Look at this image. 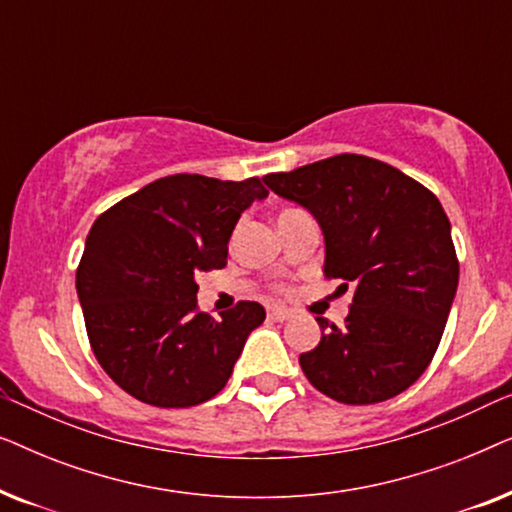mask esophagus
Returning a JSON list of instances; mask_svg holds the SVG:
<instances>
[{
  "instance_id": "1",
  "label": "esophagus",
  "mask_w": 512,
  "mask_h": 512,
  "mask_svg": "<svg viewBox=\"0 0 512 512\" xmlns=\"http://www.w3.org/2000/svg\"><path fill=\"white\" fill-rule=\"evenodd\" d=\"M268 317L272 321H286L291 319V310H286V307H268Z\"/></svg>"
}]
</instances>
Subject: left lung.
Wrapping results in <instances>:
<instances>
[{
  "label": "left lung",
  "instance_id": "obj_1",
  "mask_svg": "<svg viewBox=\"0 0 512 512\" xmlns=\"http://www.w3.org/2000/svg\"><path fill=\"white\" fill-rule=\"evenodd\" d=\"M263 179L319 221L324 277L345 291L356 286L345 326L319 319V345L298 359L305 377L347 405L398 396L431 363L457 293L459 258L443 205L408 174L359 153Z\"/></svg>",
  "mask_w": 512,
  "mask_h": 512
}]
</instances>
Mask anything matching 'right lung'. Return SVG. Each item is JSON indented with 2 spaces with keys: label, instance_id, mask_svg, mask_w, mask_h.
Wrapping results in <instances>:
<instances>
[{
  "label": "right lung",
  "instance_id": "add662e5",
  "mask_svg": "<svg viewBox=\"0 0 512 512\" xmlns=\"http://www.w3.org/2000/svg\"><path fill=\"white\" fill-rule=\"evenodd\" d=\"M261 179L170 174L97 216L76 268L90 347L111 380L156 408L214 398L265 310L240 300L221 321L200 312V272L226 268L240 214Z\"/></svg>",
  "mask_w": 512,
  "mask_h": 512
}]
</instances>
